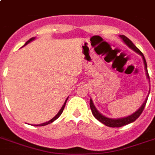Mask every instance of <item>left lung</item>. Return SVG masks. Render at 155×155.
I'll list each match as a JSON object with an SVG mask.
<instances>
[{
  "instance_id": "obj_1",
  "label": "left lung",
  "mask_w": 155,
  "mask_h": 155,
  "mask_svg": "<svg viewBox=\"0 0 155 155\" xmlns=\"http://www.w3.org/2000/svg\"><path fill=\"white\" fill-rule=\"evenodd\" d=\"M120 38L123 40V42H125V44L127 45L128 47H130V49L134 50L135 52H137V54H139L142 57V59H143V62H144V65H145V70H146V72H147V79L149 80L150 81V76L149 74H148V71H147V61L145 59V57L143 55V54L141 52L138 48H137L136 46H135L134 43H133L131 41H130L127 37H125V35H120ZM150 94V92H149ZM147 99H148V96H147V99L144 101V103L142 104V105L138 109H137L135 113H134L131 115L128 116V117H125L122 118H117V119H113V118H109V117H106L104 115H102L101 113H100L98 112L96 107H95L94 104L92 102V99H90V108H91V110H92V113L93 114L95 117L97 118V120L101 121V123H103L104 125H107L108 127H121L123 125H128L130 123L134 122L135 120H137V118L139 117L140 115L142 114V113L144 110L145 106H146V104H147Z\"/></svg>"
}]
</instances>
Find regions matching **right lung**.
<instances>
[{
	"label": "right lung",
	"instance_id": "right-lung-1",
	"mask_svg": "<svg viewBox=\"0 0 155 155\" xmlns=\"http://www.w3.org/2000/svg\"><path fill=\"white\" fill-rule=\"evenodd\" d=\"M35 37H34V38H31L30 39H29V40H28V41H27V42H25V45H24V46H25V45H27L28 43H30V42H32L33 40H35ZM68 98H67V100H66V101H65V103L63 104V107L61 108V109H60V110H59V112H58V113H57V114H56L55 117H54L52 118L51 120H50L49 121H47V122H45V123H42V124H39V125H36V126H44V125H48V124H51V123L53 122L54 120H55L56 119H57V118H58V117H59V116H60L61 114H62V113H63V109H64V107H65L66 102H67V101H68Z\"/></svg>",
	"mask_w": 155,
	"mask_h": 155
}]
</instances>
